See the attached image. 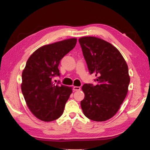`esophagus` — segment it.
I'll return each mask as SVG.
<instances>
[{
  "label": "esophagus",
  "mask_w": 150,
  "mask_h": 150,
  "mask_svg": "<svg viewBox=\"0 0 150 150\" xmlns=\"http://www.w3.org/2000/svg\"><path fill=\"white\" fill-rule=\"evenodd\" d=\"M81 89V88L79 87V86H74L73 87V90L74 91H79Z\"/></svg>",
  "instance_id": "34e87169"
}]
</instances>
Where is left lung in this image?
Returning <instances> with one entry per match:
<instances>
[{
	"label": "left lung",
	"mask_w": 150,
	"mask_h": 150,
	"mask_svg": "<svg viewBox=\"0 0 150 150\" xmlns=\"http://www.w3.org/2000/svg\"><path fill=\"white\" fill-rule=\"evenodd\" d=\"M79 42L88 69L97 77L98 84H85L81 101L84 115L95 121L111 118L119 110L128 91V67L120 52L100 38L86 36Z\"/></svg>",
	"instance_id": "left-lung-1"
}]
</instances>
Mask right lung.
Here are the masks:
<instances>
[{
    "label": "right lung",
    "instance_id": "add662e5",
    "mask_svg": "<svg viewBox=\"0 0 150 150\" xmlns=\"http://www.w3.org/2000/svg\"><path fill=\"white\" fill-rule=\"evenodd\" d=\"M76 42V38H71L44 45L26 62L22 74V93L30 111L40 120L52 121L62 115L72 88L56 84L52 78L60 75V61Z\"/></svg>",
    "mask_w": 150,
    "mask_h": 150
}]
</instances>
